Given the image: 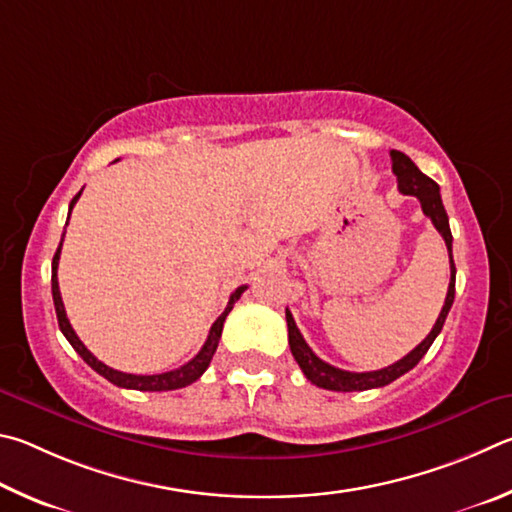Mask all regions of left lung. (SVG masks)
<instances>
[{
  "mask_svg": "<svg viewBox=\"0 0 512 512\" xmlns=\"http://www.w3.org/2000/svg\"><path fill=\"white\" fill-rule=\"evenodd\" d=\"M391 168L398 177V188L400 193L405 195H414L418 197L420 206H423V213L427 215L436 231L441 233L447 251H450V288H447V297L443 303L441 315H438L436 324L432 328L423 342H420L414 351L407 353L402 360L396 364L384 366L380 371H366V373H351V371H342L337 366L328 364L324 360L312 353V348L306 344V339L299 333L297 324H294V317L290 310H285V319H288V342H290V351L294 355V360L301 366V371L306 378L317 384L321 389L328 391H366V389H378V387H387L393 380H398L400 375H405L407 371L414 369V366L423 360V355L429 351V346L434 344V339L438 333L443 330V324L447 319V312H450L452 303H454V283H456V267H454V258H452V231H450V220H447L445 206L441 200V188L429 179L425 173H420L418 166L411 161L405 152L400 150H391Z\"/></svg>",
  "mask_w": 512,
  "mask_h": 512,
  "instance_id": "left-lung-1",
  "label": "left lung"
}]
</instances>
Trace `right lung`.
Instances as JSON below:
<instances>
[{
	"mask_svg": "<svg viewBox=\"0 0 512 512\" xmlns=\"http://www.w3.org/2000/svg\"><path fill=\"white\" fill-rule=\"evenodd\" d=\"M80 193H83V188H80ZM80 193L71 200L69 204V213L74 209L76 200L80 197ZM69 222V218H67ZM62 238H65V233H62ZM60 249H62V240L56 249V256H53V263H51V294H53V306H56V317H58V326L62 330V335L67 337V342L74 346V351L83 357V360L92 366V369L103 375L105 380H110L116 387H123V389H137V391H173V389H182L188 387V384H193L195 380H200V375L209 369V364L213 360V353L215 348H218L220 342V335H222V326H224V319L233 308V303L240 299V294L247 290V285H240L236 288V292L229 297L227 308H224L222 315L215 319V324L209 330V337H206L204 346L200 348V353H197L191 362H186L184 366H179L175 371H168V373H157V375H132V373H121V371H114L110 366L103 364L101 360H96V357L87 351L85 344L80 342L78 335L74 333V328H71L69 319H67V312L65 306H62V297H60V288H58V261H60Z\"/></svg>",
	"mask_w": 512,
	"mask_h": 512,
	"instance_id": "obj_1",
	"label": "right lung"
}]
</instances>
